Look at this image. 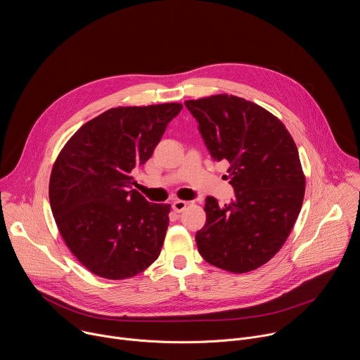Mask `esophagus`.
Instances as JSON below:
<instances>
[{
	"mask_svg": "<svg viewBox=\"0 0 360 360\" xmlns=\"http://www.w3.org/2000/svg\"><path fill=\"white\" fill-rule=\"evenodd\" d=\"M186 207H188V202H186V200H179V199H176V200L172 202V208H174V211H176V212H182Z\"/></svg>",
	"mask_w": 360,
	"mask_h": 360,
	"instance_id": "esophagus-1",
	"label": "esophagus"
}]
</instances>
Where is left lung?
I'll return each instance as SVG.
<instances>
[{"label":"left lung","mask_w":360,"mask_h":360,"mask_svg":"<svg viewBox=\"0 0 360 360\" xmlns=\"http://www.w3.org/2000/svg\"><path fill=\"white\" fill-rule=\"evenodd\" d=\"M185 107L215 161L229 162L235 198L219 207L205 199L207 224L196 232L208 264L243 274L266 264L282 248L304 195L297 148L285 125L262 107L235 95L191 99Z\"/></svg>","instance_id":"1"}]
</instances>
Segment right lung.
<instances>
[{"mask_svg": "<svg viewBox=\"0 0 360 360\" xmlns=\"http://www.w3.org/2000/svg\"><path fill=\"white\" fill-rule=\"evenodd\" d=\"M181 110L111 108L82 125L58 155L51 211L70 250L94 275L131 278L160 256L171 205L148 202L132 188L131 172L152 157Z\"/></svg>", "mask_w": 360, "mask_h": 360, "instance_id": "add662e5", "label": "right lung"}]
</instances>
